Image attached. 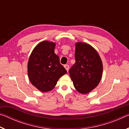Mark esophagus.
<instances>
[{"label": "esophagus", "instance_id": "obj_1", "mask_svg": "<svg viewBox=\"0 0 129 129\" xmlns=\"http://www.w3.org/2000/svg\"><path fill=\"white\" fill-rule=\"evenodd\" d=\"M64 67H65V68L66 69L67 72H68V71H69V65H68V64L65 65H64Z\"/></svg>", "mask_w": 129, "mask_h": 129}]
</instances>
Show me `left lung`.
<instances>
[{
    "mask_svg": "<svg viewBox=\"0 0 129 129\" xmlns=\"http://www.w3.org/2000/svg\"><path fill=\"white\" fill-rule=\"evenodd\" d=\"M76 62L69 70V75L76 90L85 94L92 91L101 81L103 65L97 51L88 44H75Z\"/></svg>",
    "mask_w": 129,
    "mask_h": 129,
    "instance_id": "1",
    "label": "left lung"
}]
</instances>
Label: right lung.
I'll list each match as a JSON object with an SVG mask.
<instances>
[{"mask_svg":"<svg viewBox=\"0 0 129 129\" xmlns=\"http://www.w3.org/2000/svg\"><path fill=\"white\" fill-rule=\"evenodd\" d=\"M56 43L47 40L34 48L28 62V75L30 82L42 92L53 89L59 78L67 73L54 53Z\"/></svg>","mask_w":129,"mask_h":129,"instance_id":"add662e5","label":"right lung"}]
</instances>
